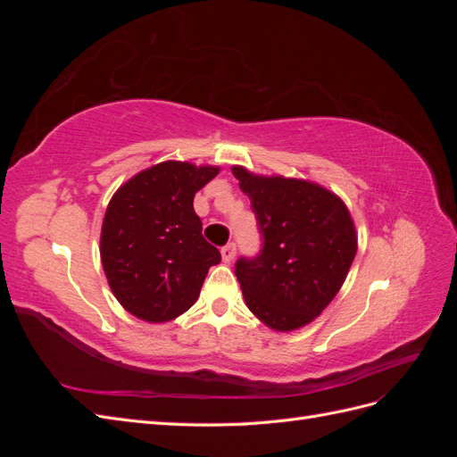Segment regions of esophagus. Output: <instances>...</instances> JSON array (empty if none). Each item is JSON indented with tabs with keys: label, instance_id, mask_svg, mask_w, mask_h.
I'll return each mask as SVG.
<instances>
[{
	"label": "esophagus",
	"instance_id": "34e87169",
	"mask_svg": "<svg viewBox=\"0 0 457 457\" xmlns=\"http://www.w3.org/2000/svg\"><path fill=\"white\" fill-rule=\"evenodd\" d=\"M220 257H223L225 262H230L237 257V244H227L225 247H220Z\"/></svg>",
	"mask_w": 457,
	"mask_h": 457
}]
</instances>
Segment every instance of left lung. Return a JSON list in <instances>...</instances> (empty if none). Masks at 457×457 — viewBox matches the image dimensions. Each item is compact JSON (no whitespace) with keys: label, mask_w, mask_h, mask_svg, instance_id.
<instances>
[{"label":"left lung","mask_w":457,"mask_h":457,"mask_svg":"<svg viewBox=\"0 0 457 457\" xmlns=\"http://www.w3.org/2000/svg\"><path fill=\"white\" fill-rule=\"evenodd\" d=\"M252 200L262 247L237 261L245 305L276 331L307 326L337 295L356 255L347 205L328 188L232 165Z\"/></svg>","instance_id":"left-lung-1"}]
</instances>
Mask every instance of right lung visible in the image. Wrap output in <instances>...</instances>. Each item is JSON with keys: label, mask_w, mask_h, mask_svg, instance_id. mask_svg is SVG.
<instances>
[{"label": "right lung", "mask_w": 457, "mask_h": 457, "mask_svg": "<svg viewBox=\"0 0 457 457\" xmlns=\"http://www.w3.org/2000/svg\"><path fill=\"white\" fill-rule=\"evenodd\" d=\"M215 165L162 162L123 183L101 230V261L120 305L150 324L170 322L195 305L210 267L220 261L202 237L195 195Z\"/></svg>", "instance_id": "obj_1"}]
</instances>
